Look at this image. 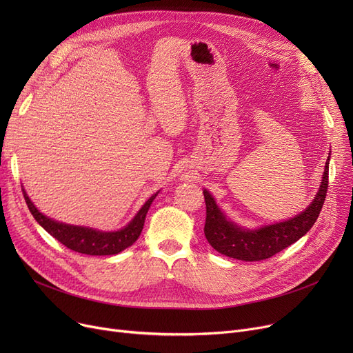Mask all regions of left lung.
Wrapping results in <instances>:
<instances>
[{
    "mask_svg": "<svg viewBox=\"0 0 353 353\" xmlns=\"http://www.w3.org/2000/svg\"><path fill=\"white\" fill-rule=\"evenodd\" d=\"M329 159L330 153L325 163L319 190L303 212L288 220L263 225L256 229H248L234 223L221 212L212 193L206 189L203 190L206 201L205 236L210 246L219 253L237 259V261L257 262L265 261L298 242L310 230L322 210L327 192Z\"/></svg>",
    "mask_w": 353,
    "mask_h": 353,
    "instance_id": "8db88e82",
    "label": "left lung"
}]
</instances>
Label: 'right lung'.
Masks as SVG:
<instances>
[{"mask_svg":"<svg viewBox=\"0 0 353 353\" xmlns=\"http://www.w3.org/2000/svg\"><path fill=\"white\" fill-rule=\"evenodd\" d=\"M160 192V190H159ZM156 192L152 197H148L144 205L140 208V210L136 213V216L128 221V223L114 232H103L99 229H92L87 226H76L63 223V221L54 220L46 214H43L39 209L34 206V203L28 197L26 189L23 188L24 199L27 201V206L34 216V219L39 221V225L50 233L54 239H57L60 243H63L65 248L79 252L83 254H91V256H110L117 254L123 252L124 249L132 246L136 240L139 239L143 226L145 214L150 209L153 200L159 194Z\"/></svg>","mask_w":353,"mask_h":353,"instance_id":"add662e5","label":"right lung"}]
</instances>
